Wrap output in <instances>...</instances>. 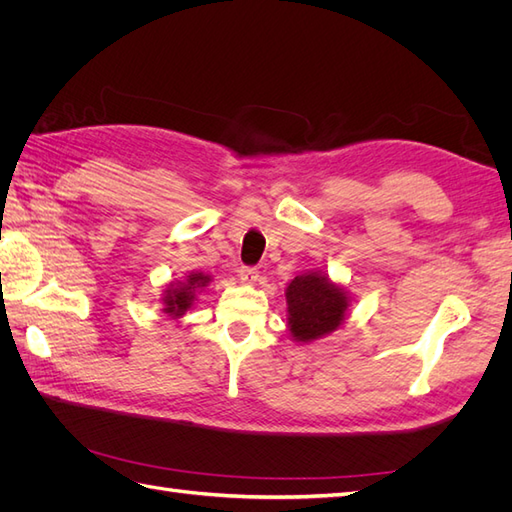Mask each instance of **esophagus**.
I'll return each mask as SVG.
<instances>
[{"label":"esophagus","instance_id":"esophagus-1","mask_svg":"<svg viewBox=\"0 0 512 512\" xmlns=\"http://www.w3.org/2000/svg\"><path fill=\"white\" fill-rule=\"evenodd\" d=\"M239 280L243 284H256L258 282V271L254 267H241L239 269Z\"/></svg>","mask_w":512,"mask_h":512}]
</instances>
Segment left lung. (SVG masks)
Returning a JSON list of instances; mask_svg holds the SVG:
<instances>
[{
    "label": "left lung",
    "instance_id": "1",
    "mask_svg": "<svg viewBox=\"0 0 512 512\" xmlns=\"http://www.w3.org/2000/svg\"><path fill=\"white\" fill-rule=\"evenodd\" d=\"M352 303L350 292L324 271H307L286 286V320L292 342L309 344L342 327Z\"/></svg>",
    "mask_w": 512,
    "mask_h": 512
}]
</instances>
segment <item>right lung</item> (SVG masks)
<instances>
[{
	"instance_id": "right-lung-1",
	"label": "right lung",
	"mask_w": 512,
	"mask_h": 512,
	"mask_svg": "<svg viewBox=\"0 0 512 512\" xmlns=\"http://www.w3.org/2000/svg\"><path fill=\"white\" fill-rule=\"evenodd\" d=\"M211 282H213L211 275L198 273V271L188 273L185 277H181V280L168 282L160 297L162 312L173 320L183 318V314L190 312L194 303L198 301V294L203 292Z\"/></svg>"
}]
</instances>
